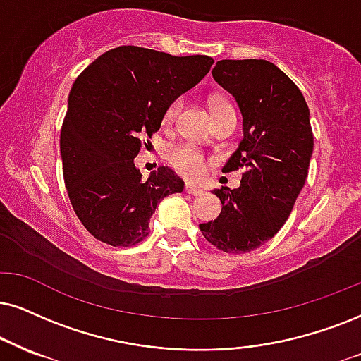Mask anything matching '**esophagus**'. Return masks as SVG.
I'll use <instances>...</instances> for the list:
<instances>
[{
  "mask_svg": "<svg viewBox=\"0 0 361 361\" xmlns=\"http://www.w3.org/2000/svg\"><path fill=\"white\" fill-rule=\"evenodd\" d=\"M185 192H189V194H192V195H201L204 190H202V188H199V185L185 184Z\"/></svg>",
  "mask_w": 361,
  "mask_h": 361,
  "instance_id": "esophagus-1",
  "label": "esophagus"
}]
</instances>
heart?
<instances>
[{"mask_svg":"<svg viewBox=\"0 0 361 361\" xmlns=\"http://www.w3.org/2000/svg\"><path fill=\"white\" fill-rule=\"evenodd\" d=\"M233 109L226 102H214L212 105V112L219 109ZM182 109V99L172 100L171 104L167 105L166 112H164V126L171 127L173 122H176L177 117H179V112ZM169 164L177 173H180L185 179H201L204 173L207 172L209 167V159L204 155L202 150L195 149L192 145H176L169 150L167 155Z\"/></svg>","mask_w":361,"mask_h":361,"instance_id":"1","label":"heart"}]
</instances>
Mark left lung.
Masks as SVG:
<instances>
[{
	"mask_svg": "<svg viewBox=\"0 0 361 361\" xmlns=\"http://www.w3.org/2000/svg\"><path fill=\"white\" fill-rule=\"evenodd\" d=\"M212 77L234 95L244 126L222 171L244 172L238 189L214 190L222 211L199 229L219 251L243 255L269 241L291 214L308 176L313 130L303 93L271 61L221 60Z\"/></svg>",
	"mask_w": 361,
	"mask_h": 361,
	"instance_id": "8db88e82",
	"label": "left lung"
}]
</instances>
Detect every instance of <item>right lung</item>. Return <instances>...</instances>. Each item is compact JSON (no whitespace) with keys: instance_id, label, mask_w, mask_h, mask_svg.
<instances>
[{"instance_id":"right-lung-1","label":"right lung","mask_w":361,"mask_h":361,"mask_svg":"<svg viewBox=\"0 0 361 361\" xmlns=\"http://www.w3.org/2000/svg\"><path fill=\"white\" fill-rule=\"evenodd\" d=\"M211 56H173L149 48H114L78 75L68 95L60 152L75 214L88 233L114 247L135 246L150 217L184 180L159 167L142 179L133 159L160 128L172 100L206 77Z\"/></svg>"}]
</instances>
